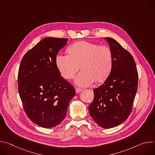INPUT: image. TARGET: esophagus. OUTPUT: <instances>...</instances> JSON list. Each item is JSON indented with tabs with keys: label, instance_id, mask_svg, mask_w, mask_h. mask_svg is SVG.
<instances>
[{
	"label": "esophagus",
	"instance_id": "obj_1",
	"mask_svg": "<svg viewBox=\"0 0 155 155\" xmlns=\"http://www.w3.org/2000/svg\"><path fill=\"white\" fill-rule=\"evenodd\" d=\"M81 91H82V90L81 89V88H78V87H76L75 88V92H76V93H79Z\"/></svg>",
	"mask_w": 155,
	"mask_h": 155
}]
</instances>
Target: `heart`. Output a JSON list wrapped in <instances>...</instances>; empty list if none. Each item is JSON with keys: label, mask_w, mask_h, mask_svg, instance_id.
Here are the masks:
<instances>
[{"label": "heart", "mask_w": 155, "mask_h": 155, "mask_svg": "<svg viewBox=\"0 0 155 155\" xmlns=\"http://www.w3.org/2000/svg\"><path fill=\"white\" fill-rule=\"evenodd\" d=\"M69 54H58L56 56V67L62 77L71 79L80 69L75 83L81 87L91 85L94 81H104L111 71L112 53L107 46L80 41L75 43L68 50Z\"/></svg>", "instance_id": "heart-1"}]
</instances>
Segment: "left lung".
<instances>
[{
	"instance_id": "8db88e82",
	"label": "left lung",
	"mask_w": 155,
	"mask_h": 155,
	"mask_svg": "<svg viewBox=\"0 0 155 155\" xmlns=\"http://www.w3.org/2000/svg\"><path fill=\"white\" fill-rule=\"evenodd\" d=\"M104 38L112 53V67L104 83L94 89V98L89 112L99 126L111 128L123 123L130 114L138 74L132 55L114 38Z\"/></svg>"
}]
</instances>
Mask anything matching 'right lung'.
<instances>
[{
    "label": "right lung",
    "mask_w": 155,
    "mask_h": 155,
    "mask_svg": "<svg viewBox=\"0 0 155 155\" xmlns=\"http://www.w3.org/2000/svg\"><path fill=\"white\" fill-rule=\"evenodd\" d=\"M68 38L47 37L21 60L18 91L29 118L39 126L51 128L65 118L74 87L61 76L55 59Z\"/></svg>",
    "instance_id": "obj_1"
}]
</instances>
